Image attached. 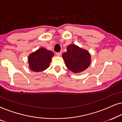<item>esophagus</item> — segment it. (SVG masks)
Segmentation results:
<instances>
[{
    "label": "esophagus",
    "mask_w": 122,
    "mask_h": 122,
    "mask_svg": "<svg viewBox=\"0 0 122 122\" xmlns=\"http://www.w3.org/2000/svg\"><path fill=\"white\" fill-rule=\"evenodd\" d=\"M61 52H57L56 53V56H61Z\"/></svg>",
    "instance_id": "34e87169"
}]
</instances>
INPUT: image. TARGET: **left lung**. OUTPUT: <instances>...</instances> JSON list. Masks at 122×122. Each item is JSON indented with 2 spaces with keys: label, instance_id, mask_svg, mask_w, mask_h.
<instances>
[{
  "label": "left lung",
  "instance_id": "obj_1",
  "mask_svg": "<svg viewBox=\"0 0 122 122\" xmlns=\"http://www.w3.org/2000/svg\"><path fill=\"white\" fill-rule=\"evenodd\" d=\"M67 51L62 54L66 66L74 73H79L87 69L91 62V55L86 49L71 44L66 47Z\"/></svg>",
  "mask_w": 122,
  "mask_h": 122
}]
</instances>
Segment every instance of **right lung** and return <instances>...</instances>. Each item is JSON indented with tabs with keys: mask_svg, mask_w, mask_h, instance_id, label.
Returning <instances> with one entry per match:
<instances>
[{
	"mask_svg": "<svg viewBox=\"0 0 122 122\" xmlns=\"http://www.w3.org/2000/svg\"><path fill=\"white\" fill-rule=\"evenodd\" d=\"M54 56L52 51L44 48H39L28 56L29 67L31 71L35 72L44 71L49 66L51 58Z\"/></svg>",
	"mask_w": 122,
	"mask_h": 122,
	"instance_id": "1",
	"label": "right lung"
}]
</instances>
